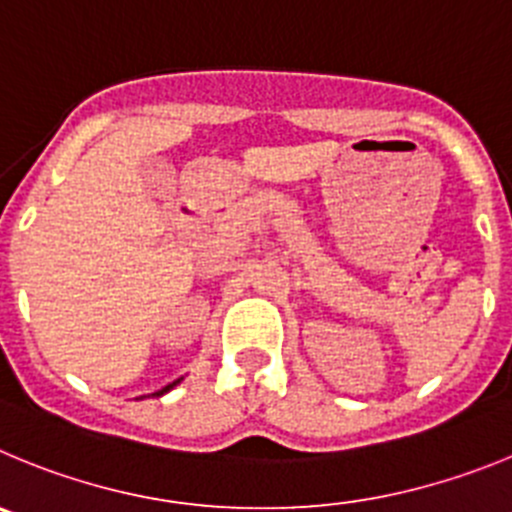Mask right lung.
I'll return each instance as SVG.
<instances>
[{
  "mask_svg": "<svg viewBox=\"0 0 512 512\" xmlns=\"http://www.w3.org/2000/svg\"><path fill=\"white\" fill-rule=\"evenodd\" d=\"M178 382H181V380H176V382H170V385H165V388H163V390H158V393H153V395H163V393H168V390H170V388H173V385H178Z\"/></svg>",
  "mask_w": 512,
  "mask_h": 512,
  "instance_id": "obj_1",
  "label": "right lung"
}]
</instances>
